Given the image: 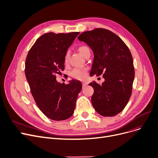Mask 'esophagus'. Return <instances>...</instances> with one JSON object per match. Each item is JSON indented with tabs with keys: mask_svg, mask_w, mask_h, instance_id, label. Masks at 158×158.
Returning a JSON list of instances; mask_svg holds the SVG:
<instances>
[{
	"mask_svg": "<svg viewBox=\"0 0 158 158\" xmlns=\"http://www.w3.org/2000/svg\"><path fill=\"white\" fill-rule=\"evenodd\" d=\"M87 85V84L85 83V82H84V83L82 84V87H86Z\"/></svg>",
	"mask_w": 158,
	"mask_h": 158,
	"instance_id": "obj_1",
	"label": "esophagus"
}]
</instances>
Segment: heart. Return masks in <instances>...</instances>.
Listing matches in <instances>:
<instances>
[{
	"mask_svg": "<svg viewBox=\"0 0 158 158\" xmlns=\"http://www.w3.org/2000/svg\"><path fill=\"white\" fill-rule=\"evenodd\" d=\"M78 51L80 54L86 57L87 55L91 53V51L88 46L82 45L78 48ZM69 52H67L64 56V64L65 65L69 64ZM71 76L76 80L83 81L85 80L87 77V68H74L71 73Z\"/></svg>",
	"mask_w": 158,
	"mask_h": 158,
	"instance_id": "b5f03b06",
	"label": "heart"
}]
</instances>
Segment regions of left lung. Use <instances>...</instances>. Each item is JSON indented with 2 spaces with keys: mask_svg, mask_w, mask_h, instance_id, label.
Here are the masks:
<instances>
[{
  "mask_svg": "<svg viewBox=\"0 0 158 158\" xmlns=\"http://www.w3.org/2000/svg\"><path fill=\"white\" fill-rule=\"evenodd\" d=\"M78 39L93 51L91 75L103 74L105 79L102 85L94 81L89 84L94 89L93 106L103 116L119 114L130 99L134 79L133 59L129 48L118 35L103 28L83 32Z\"/></svg>",
  "mask_w": 158,
  "mask_h": 158,
  "instance_id": "1",
  "label": "left lung"
}]
</instances>
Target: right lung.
Segmentation results:
<instances>
[{"label": "right lung", "mask_w": 158, "mask_h": 158, "mask_svg": "<svg viewBox=\"0 0 158 158\" xmlns=\"http://www.w3.org/2000/svg\"><path fill=\"white\" fill-rule=\"evenodd\" d=\"M80 32L42 35L29 49L25 64V74L34 100L48 118L61 121L73 114L80 81L60 84L56 75L64 70V56L68 48Z\"/></svg>", "instance_id": "right-lung-1"}]
</instances>
